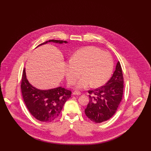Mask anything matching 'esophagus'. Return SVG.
<instances>
[{"instance_id": "1", "label": "esophagus", "mask_w": 151, "mask_h": 151, "mask_svg": "<svg viewBox=\"0 0 151 151\" xmlns=\"http://www.w3.org/2000/svg\"><path fill=\"white\" fill-rule=\"evenodd\" d=\"M73 94L75 95V96H79V95H81V93L79 91H74L73 93Z\"/></svg>"}]
</instances>
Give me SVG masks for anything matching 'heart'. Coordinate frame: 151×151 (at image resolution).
I'll return each mask as SVG.
<instances>
[{
    "label": "heart",
    "mask_w": 151,
    "mask_h": 151,
    "mask_svg": "<svg viewBox=\"0 0 151 151\" xmlns=\"http://www.w3.org/2000/svg\"><path fill=\"white\" fill-rule=\"evenodd\" d=\"M111 55L95 47H87L77 51L66 65L65 76L68 83L73 85L81 75L83 77L77 88H85L90 85L99 87L110 78L113 70Z\"/></svg>",
    "instance_id": "heart-1"
}]
</instances>
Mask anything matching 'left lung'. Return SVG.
Returning a JSON list of instances; mask_svg holds the SVG:
<instances>
[{
	"label": "left lung",
	"mask_w": 151,
	"mask_h": 151,
	"mask_svg": "<svg viewBox=\"0 0 151 151\" xmlns=\"http://www.w3.org/2000/svg\"><path fill=\"white\" fill-rule=\"evenodd\" d=\"M124 78L119 61L115 70L104 85L89 90L90 101L85 109L87 116L93 122L101 123L109 119L116 112L122 100Z\"/></svg>",
	"instance_id": "left-lung-1"
}]
</instances>
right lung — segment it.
<instances>
[{"label": "right lung", "instance_id": "add662e5", "mask_svg": "<svg viewBox=\"0 0 151 151\" xmlns=\"http://www.w3.org/2000/svg\"><path fill=\"white\" fill-rule=\"evenodd\" d=\"M54 42L67 44L68 42L59 40H50L39 46ZM21 90L27 108L36 119L43 122L54 121L60 115L66 101L71 97L70 90L59 87L55 88L42 90L32 86L26 78L25 69L23 70Z\"/></svg>", "mask_w": 151, "mask_h": 151}]
</instances>
